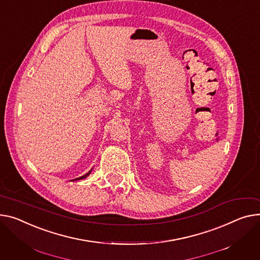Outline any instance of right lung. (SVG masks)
Returning a JSON list of instances; mask_svg holds the SVG:
<instances>
[{
	"label": "right lung",
	"mask_w": 260,
	"mask_h": 260,
	"mask_svg": "<svg viewBox=\"0 0 260 260\" xmlns=\"http://www.w3.org/2000/svg\"><path fill=\"white\" fill-rule=\"evenodd\" d=\"M93 170V168L89 171V172H86V174L85 175H83L82 177H79V178H77V179H74V180H71V181H79V180H82V179H85L86 177H89L90 176V174H91V171Z\"/></svg>",
	"instance_id": "right-lung-1"
}]
</instances>
